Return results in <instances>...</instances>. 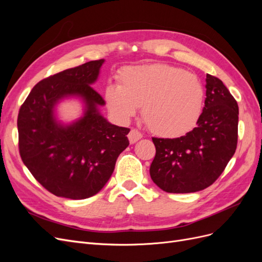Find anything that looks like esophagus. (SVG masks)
Here are the masks:
<instances>
[{
	"mask_svg": "<svg viewBox=\"0 0 262 262\" xmlns=\"http://www.w3.org/2000/svg\"><path fill=\"white\" fill-rule=\"evenodd\" d=\"M128 139H129L131 144H134L136 142H138L139 140L142 139V133L137 129H131V131L128 134Z\"/></svg>",
	"mask_w": 262,
	"mask_h": 262,
	"instance_id": "34e87169",
	"label": "esophagus"
}]
</instances>
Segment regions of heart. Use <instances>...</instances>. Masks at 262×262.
Wrapping results in <instances>:
<instances>
[{
    "instance_id": "heart-1",
    "label": "heart",
    "mask_w": 262,
    "mask_h": 262,
    "mask_svg": "<svg viewBox=\"0 0 262 262\" xmlns=\"http://www.w3.org/2000/svg\"><path fill=\"white\" fill-rule=\"evenodd\" d=\"M204 94L196 75L153 63L123 69L119 85L106 87L105 99L110 113L120 121L130 120L142 106V117L150 131L177 138L194 128L202 114Z\"/></svg>"
}]
</instances>
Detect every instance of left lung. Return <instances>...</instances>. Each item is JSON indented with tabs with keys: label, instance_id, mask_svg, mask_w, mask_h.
<instances>
[{
	"label": "left lung",
	"instance_id": "left-lung-1",
	"mask_svg": "<svg viewBox=\"0 0 262 262\" xmlns=\"http://www.w3.org/2000/svg\"><path fill=\"white\" fill-rule=\"evenodd\" d=\"M204 107L196 126L176 139L153 138L149 175L169 193L196 192L224 171L237 146L238 105L220 78L207 74Z\"/></svg>",
	"mask_w": 262,
	"mask_h": 262
}]
</instances>
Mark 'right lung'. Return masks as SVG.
<instances>
[{
	"instance_id": "add662e5",
	"label": "right lung",
	"mask_w": 262,
	"mask_h": 262,
	"mask_svg": "<svg viewBox=\"0 0 262 262\" xmlns=\"http://www.w3.org/2000/svg\"><path fill=\"white\" fill-rule=\"evenodd\" d=\"M105 60L86 62L40 81L29 93L17 118L19 153L35 179L57 196L82 200L98 193L112 177L118 156L128 147L130 129L110 123L99 113L105 100L91 86ZM78 98L83 116L71 124L55 110Z\"/></svg>"
}]
</instances>
